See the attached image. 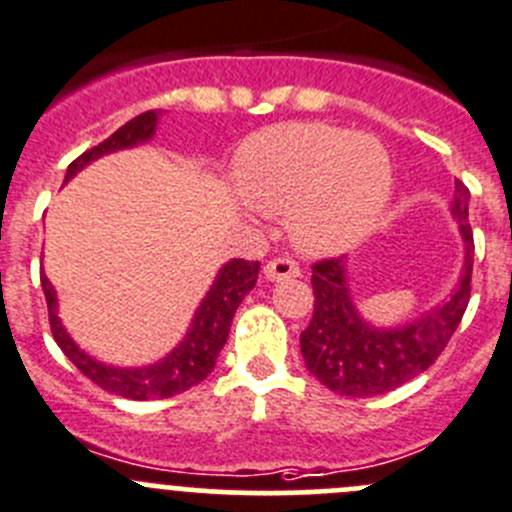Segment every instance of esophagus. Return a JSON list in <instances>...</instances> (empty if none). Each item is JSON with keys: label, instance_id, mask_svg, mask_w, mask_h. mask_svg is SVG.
<instances>
[{"label": "esophagus", "instance_id": "esophagus-1", "mask_svg": "<svg viewBox=\"0 0 512 512\" xmlns=\"http://www.w3.org/2000/svg\"><path fill=\"white\" fill-rule=\"evenodd\" d=\"M262 272H265L267 282L295 280V277H300V267H297L290 257H277V260H270Z\"/></svg>", "mask_w": 512, "mask_h": 512}]
</instances>
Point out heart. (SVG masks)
<instances>
[{"mask_svg": "<svg viewBox=\"0 0 512 512\" xmlns=\"http://www.w3.org/2000/svg\"><path fill=\"white\" fill-rule=\"evenodd\" d=\"M237 187L252 207L285 212L300 250L332 255L360 242L395 187L380 140L322 122L272 124L242 145Z\"/></svg>", "mask_w": 512, "mask_h": 512, "instance_id": "heart-1", "label": "heart"}]
</instances>
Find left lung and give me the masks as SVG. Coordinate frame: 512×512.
Masks as SVG:
<instances>
[{"mask_svg": "<svg viewBox=\"0 0 512 512\" xmlns=\"http://www.w3.org/2000/svg\"><path fill=\"white\" fill-rule=\"evenodd\" d=\"M468 202V187L455 180L450 215L463 240L458 282L438 305L400 325H375L362 317L350 290L347 257L312 265L315 312L300 335V350L310 375L327 390L347 398H375L405 385L438 360L470 300L475 245Z\"/></svg>", "mask_w": 512, "mask_h": 512, "instance_id": "8db88e82", "label": "left lung"}]
</instances>
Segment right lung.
Listing matches in <instances>:
<instances>
[{"instance_id": "1", "label": "right lung", "mask_w": 512, "mask_h": 512, "mask_svg": "<svg viewBox=\"0 0 512 512\" xmlns=\"http://www.w3.org/2000/svg\"><path fill=\"white\" fill-rule=\"evenodd\" d=\"M160 117L162 109H152V112H145L140 117L130 119L127 124H122L102 145L92 147L84 155H79L67 167L64 185L74 175H79L84 167L97 162L99 157H107L112 152L132 150V147H142L147 142H152ZM257 272H260V262H245L240 257L225 262L217 270L210 290L205 292L202 302L197 305L185 337L165 357L142 367L109 365V362H102L89 355V352H84L77 345V340L67 332L62 317H59L57 290L49 282V277L44 275V267L39 280H42L44 297H47L49 325H52L54 340H57L64 355L77 365V370L82 375H87L94 385H99V388L112 395H122V398L130 400H160L195 388V385H200L215 370L217 355H220V350L227 342V335H230L235 310L245 300L247 292L255 287Z\"/></svg>"}]
</instances>
